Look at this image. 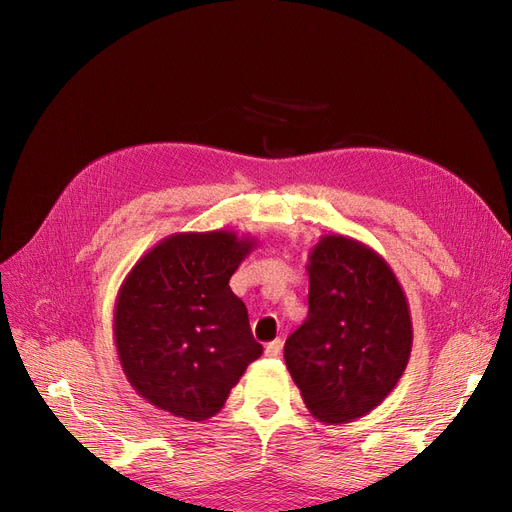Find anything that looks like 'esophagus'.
I'll list each match as a JSON object with an SVG mask.
<instances>
[{
    "label": "esophagus",
    "mask_w": 512,
    "mask_h": 512,
    "mask_svg": "<svg viewBox=\"0 0 512 512\" xmlns=\"http://www.w3.org/2000/svg\"><path fill=\"white\" fill-rule=\"evenodd\" d=\"M282 344H284V342H282L280 338H278V340H274V342H270V344L265 346V355H267V357H274V359H276V357H280V353H282Z\"/></svg>",
    "instance_id": "obj_1"
}]
</instances>
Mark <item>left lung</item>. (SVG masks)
I'll return each instance as SVG.
<instances>
[{
    "label": "left lung",
    "mask_w": 512,
    "mask_h": 512,
    "mask_svg": "<svg viewBox=\"0 0 512 512\" xmlns=\"http://www.w3.org/2000/svg\"><path fill=\"white\" fill-rule=\"evenodd\" d=\"M309 313L284 361L311 415L340 425L373 411L407 369L411 311L386 259L326 234L309 251Z\"/></svg>",
    "instance_id": "1"
}]
</instances>
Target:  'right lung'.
Listing matches in <instances>:
<instances>
[{
	"label": "right lung",
	"instance_id": "right-lung-1",
	"mask_svg": "<svg viewBox=\"0 0 512 512\" xmlns=\"http://www.w3.org/2000/svg\"><path fill=\"white\" fill-rule=\"evenodd\" d=\"M255 245L230 230L176 232L124 278L114 307L116 351L126 380L153 407L205 421L261 357L247 307L228 284Z\"/></svg>",
	"mask_w": 512,
	"mask_h": 512
}]
</instances>
